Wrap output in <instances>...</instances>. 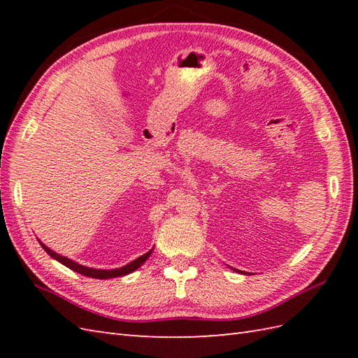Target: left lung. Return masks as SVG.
Listing matches in <instances>:
<instances>
[{"label":"left lung","instance_id":"left-lung-1","mask_svg":"<svg viewBox=\"0 0 358 358\" xmlns=\"http://www.w3.org/2000/svg\"><path fill=\"white\" fill-rule=\"evenodd\" d=\"M234 271H235V269H234Z\"/></svg>","mask_w":358,"mask_h":358}]
</instances>
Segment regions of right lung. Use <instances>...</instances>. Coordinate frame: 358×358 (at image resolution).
<instances>
[{"instance_id": "1", "label": "right lung", "mask_w": 358, "mask_h": 358, "mask_svg": "<svg viewBox=\"0 0 358 358\" xmlns=\"http://www.w3.org/2000/svg\"><path fill=\"white\" fill-rule=\"evenodd\" d=\"M38 241H40V240H38ZM40 245L45 250V252H48L53 258V260H57V262H59L62 264H64L66 268H69V269H72L75 272H78V273H81V275H86V277H90V278H100V280L123 277V275H127V273L136 271L144 262L148 260L149 255L152 254V250H154V249H150L149 252H146V254L138 257V258H135L134 262L127 263L126 266H121V268H117V269H95V268H87V266H83V264H80L77 262L71 260V258L57 254L55 250H52L50 248L45 246L43 241H40Z\"/></svg>"}]
</instances>
